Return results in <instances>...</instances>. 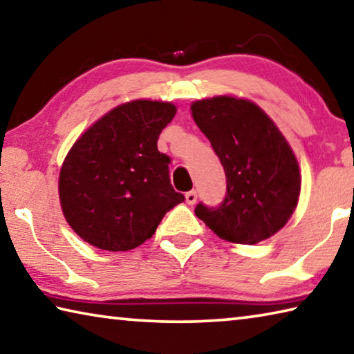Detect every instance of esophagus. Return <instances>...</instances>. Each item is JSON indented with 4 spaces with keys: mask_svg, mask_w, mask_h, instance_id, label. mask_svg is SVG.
<instances>
[{
    "mask_svg": "<svg viewBox=\"0 0 354 354\" xmlns=\"http://www.w3.org/2000/svg\"><path fill=\"white\" fill-rule=\"evenodd\" d=\"M196 201H198V193H196L194 189L193 191H188V193H187V204L188 205H194Z\"/></svg>",
    "mask_w": 354,
    "mask_h": 354,
    "instance_id": "1",
    "label": "esophagus"
}]
</instances>
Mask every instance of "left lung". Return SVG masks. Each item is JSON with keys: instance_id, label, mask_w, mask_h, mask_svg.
<instances>
[{"instance_id": "left-lung-1", "label": "left lung", "mask_w": 354, "mask_h": 354, "mask_svg": "<svg viewBox=\"0 0 354 354\" xmlns=\"http://www.w3.org/2000/svg\"><path fill=\"white\" fill-rule=\"evenodd\" d=\"M194 122L224 167L227 193L218 207L196 205L219 239L256 245L281 230L298 204L301 176L292 147L256 103L219 95L191 105Z\"/></svg>"}]
</instances>
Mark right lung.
Here are the masks:
<instances>
[{
    "instance_id": "obj_1",
    "label": "right lung",
    "mask_w": 354,
    "mask_h": 354,
    "mask_svg": "<svg viewBox=\"0 0 354 354\" xmlns=\"http://www.w3.org/2000/svg\"><path fill=\"white\" fill-rule=\"evenodd\" d=\"M176 111L166 102L124 103L73 144L61 167L59 199L68 225L89 245L135 249L185 201L171 185V158L156 147Z\"/></svg>"
}]
</instances>
